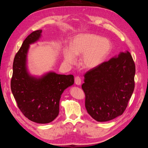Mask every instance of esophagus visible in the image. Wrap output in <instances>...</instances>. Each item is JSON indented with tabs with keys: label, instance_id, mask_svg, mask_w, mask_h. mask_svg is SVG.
I'll list each match as a JSON object with an SVG mask.
<instances>
[{
	"label": "esophagus",
	"instance_id": "obj_1",
	"mask_svg": "<svg viewBox=\"0 0 148 148\" xmlns=\"http://www.w3.org/2000/svg\"><path fill=\"white\" fill-rule=\"evenodd\" d=\"M75 83L77 85H80L82 83V79L79 77H76L75 78Z\"/></svg>",
	"mask_w": 148,
	"mask_h": 148
}]
</instances>
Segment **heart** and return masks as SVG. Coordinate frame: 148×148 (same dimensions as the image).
Here are the masks:
<instances>
[{
  "mask_svg": "<svg viewBox=\"0 0 148 148\" xmlns=\"http://www.w3.org/2000/svg\"><path fill=\"white\" fill-rule=\"evenodd\" d=\"M112 44L109 39L91 33L79 34L73 38L70 47L64 49V60L73 64L76 56H80L79 64L85 69L91 70L102 64L110 53Z\"/></svg>",
  "mask_w": 148,
  "mask_h": 148,
  "instance_id": "1",
  "label": "heart"
}]
</instances>
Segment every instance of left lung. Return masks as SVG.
<instances>
[{
  "instance_id": "left-lung-1",
  "label": "left lung",
  "mask_w": 148,
  "mask_h": 148,
  "mask_svg": "<svg viewBox=\"0 0 148 148\" xmlns=\"http://www.w3.org/2000/svg\"><path fill=\"white\" fill-rule=\"evenodd\" d=\"M135 65L128 51L103 62L84 74L82 89L88 113L97 122L122 115L135 88Z\"/></svg>"
}]
</instances>
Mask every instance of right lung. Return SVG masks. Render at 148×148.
<instances>
[{
    "label": "right lung",
    "instance_id": "right-lung-1",
    "mask_svg": "<svg viewBox=\"0 0 148 148\" xmlns=\"http://www.w3.org/2000/svg\"><path fill=\"white\" fill-rule=\"evenodd\" d=\"M42 31L37 30L28 35L15 55L11 90L18 107L26 118L38 123H48L59 115L62 94L73 84L74 77L54 71L38 77L29 72L27 57L30 44L39 41Z\"/></svg>",
    "mask_w": 148,
    "mask_h": 148
}]
</instances>
